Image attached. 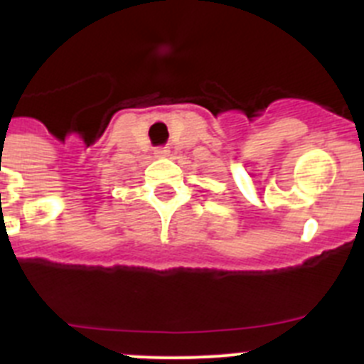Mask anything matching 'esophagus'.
Instances as JSON below:
<instances>
[{
    "mask_svg": "<svg viewBox=\"0 0 364 364\" xmlns=\"http://www.w3.org/2000/svg\"><path fill=\"white\" fill-rule=\"evenodd\" d=\"M154 154H156V156H160V159H164V156H167V154H169V149H167V147H156V149H154Z\"/></svg>",
    "mask_w": 364,
    "mask_h": 364,
    "instance_id": "1",
    "label": "esophagus"
}]
</instances>
